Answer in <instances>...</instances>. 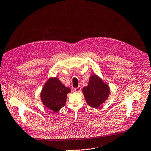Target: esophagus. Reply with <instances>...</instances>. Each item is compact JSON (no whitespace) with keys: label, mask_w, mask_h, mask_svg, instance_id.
<instances>
[{"label":"esophagus","mask_w":151,"mask_h":151,"mask_svg":"<svg viewBox=\"0 0 151 151\" xmlns=\"http://www.w3.org/2000/svg\"><path fill=\"white\" fill-rule=\"evenodd\" d=\"M81 90V87H80V86L75 88V92H79Z\"/></svg>","instance_id":"1"}]
</instances>
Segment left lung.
I'll return each mask as SVG.
<instances>
[{"label":"left lung","instance_id":"8db88e82","mask_svg":"<svg viewBox=\"0 0 151 151\" xmlns=\"http://www.w3.org/2000/svg\"><path fill=\"white\" fill-rule=\"evenodd\" d=\"M83 92L88 105L96 108L108 99L110 90L101 78L94 74L90 77L88 86L83 88Z\"/></svg>","mask_w":151,"mask_h":151}]
</instances>
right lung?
<instances>
[{
    "label": "right lung",
    "instance_id": "right-lung-1",
    "mask_svg": "<svg viewBox=\"0 0 151 151\" xmlns=\"http://www.w3.org/2000/svg\"><path fill=\"white\" fill-rule=\"evenodd\" d=\"M71 89L65 87L58 78H50L45 84L40 94L44 105L54 112H57L66 102L67 94Z\"/></svg>",
    "mask_w": 151,
    "mask_h": 151
}]
</instances>
